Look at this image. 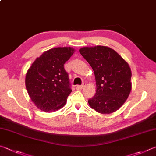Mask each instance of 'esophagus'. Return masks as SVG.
Returning <instances> with one entry per match:
<instances>
[{"label":"esophagus","instance_id":"obj_1","mask_svg":"<svg viewBox=\"0 0 156 156\" xmlns=\"http://www.w3.org/2000/svg\"><path fill=\"white\" fill-rule=\"evenodd\" d=\"M85 86H86V83H83L82 84H81V85H77L76 86V90H81V89H83L84 87H85Z\"/></svg>","mask_w":156,"mask_h":156}]
</instances>
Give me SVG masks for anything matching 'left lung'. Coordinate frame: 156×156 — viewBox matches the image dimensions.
Listing matches in <instances>:
<instances>
[{
  "label": "left lung",
  "mask_w": 156,
  "mask_h": 156,
  "mask_svg": "<svg viewBox=\"0 0 156 156\" xmlns=\"http://www.w3.org/2000/svg\"><path fill=\"white\" fill-rule=\"evenodd\" d=\"M80 53L91 66L96 80V94L88 99L90 106L101 114L119 110L132 89L129 65L115 51L106 46L83 47Z\"/></svg>",
  "instance_id": "1"
}]
</instances>
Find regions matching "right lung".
<instances>
[{
    "instance_id": "1",
    "label": "right lung",
    "mask_w": 156,
    "mask_h": 156,
    "mask_svg": "<svg viewBox=\"0 0 156 156\" xmlns=\"http://www.w3.org/2000/svg\"><path fill=\"white\" fill-rule=\"evenodd\" d=\"M74 53L70 47L54 48L35 60L26 75L29 95L40 110L54 112L62 108L72 92L64 65Z\"/></svg>"
}]
</instances>
